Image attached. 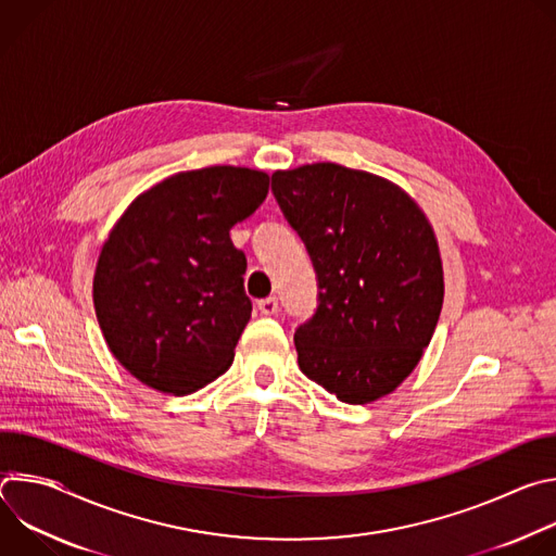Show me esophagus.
I'll return each mask as SVG.
<instances>
[{"label":"esophagus","instance_id":"obj_1","mask_svg":"<svg viewBox=\"0 0 556 556\" xmlns=\"http://www.w3.org/2000/svg\"><path fill=\"white\" fill-rule=\"evenodd\" d=\"M257 307H260L262 314L270 316V314H275L279 309V301H277V296H268V299H262Z\"/></svg>","mask_w":556,"mask_h":556}]
</instances>
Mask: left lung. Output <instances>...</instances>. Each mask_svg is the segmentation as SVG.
<instances>
[{
    "instance_id": "left-lung-1",
    "label": "left lung",
    "mask_w": 556,
    "mask_h": 556,
    "mask_svg": "<svg viewBox=\"0 0 556 556\" xmlns=\"http://www.w3.org/2000/svg\"><path fill=\"white\" fill-rule=\"evenodd\" d=\"M273 193L319 281V305L294 332L301 371L341 403L382 399L420 363L440 319L427 215L399 185L334 163L275 172Z\"/></svg>"
}]
</instances>
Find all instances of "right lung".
<instances>
[{
  "instance_id": "1",
  "label": "right lung",
  "mask_w": 556,
  "mask_h": 556,
  "mask_svg": "<svg viewBox=\"0 0 556 556\" xmlns=\"http://www.w3.org/2000/svg\"><path fill=\"white\" fill-rule=\"evenodd\" d=\"M270 178L247 167L180 172L140 193L105 240L94 309L116 361L140 382L185 395L222 376L253 303L230 228L253 215Z\"/></svg>"
}]
</instances>
